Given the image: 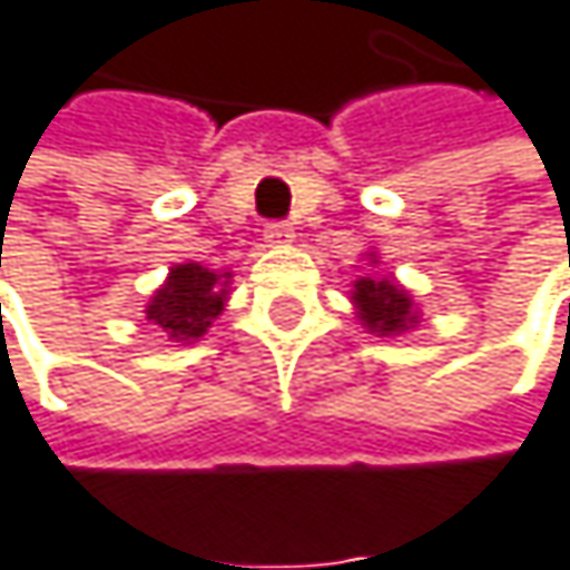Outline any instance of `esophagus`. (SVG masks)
I'll return each instance as SVG.
<instances>
[{
	"label": "esophagus",
	"mask_w": 570,
	"mask_h": 570,
	"mask_svg": "<svg viewBox=\"0 0 570 570\" xmlns=\"http://www.w3.org/2000/svg\"><path fill=\"white\" fill-rule=\"evenodd\" d=\"M265 242H268L272 248L292 245V242H295V228H292V225H285V222H275V225H268V228H265Z\"/></svg>",
	"instance_id": "34e87169"
}]
</instances>
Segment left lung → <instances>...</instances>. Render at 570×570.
Returning a JSON list of instances; mask_svg holds the SVG:
<instances>
[{
    "label": "left lung",
    "instance_id": "8db88e82",
    "mask_svg": "<svg viewBox=\"0 0 570 570\" xmlns=\"http://www.w3.org/2000/svg\"><path fill=\"white\" fill-rule=\"evenodd\" d=\"M370 258V268L380 265V255L376 252H366ZM348 302L355 308V318L360 325L373 335H383V338H396V335H406L410 328L420 325V308L410 295V288H403L393 272L390 275H376V272H366L352 282V292H348Z\"/></svg>",
    "mask_w": 570,
    "mask_h": 570
}]
</instances>
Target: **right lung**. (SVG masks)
I'll list each match as a JSON object with an SVG mask.
<instances>
[{"mask_svg":"<svg viewBox=\"0 0 570 570\" xmlns=\"http://www.w3.org/2000/svg\"><path fill=\"white\" fill-rule=\"evenodd\" d=\"M232 272H210L200 262L170 265L164 285L147 298L144 315L170 342H197L225 312L232 295Z\"/></svg>","mask_w":570,"mask_h":570,"instance_id":"obj_1","label":"right lung"}]
</instances>
